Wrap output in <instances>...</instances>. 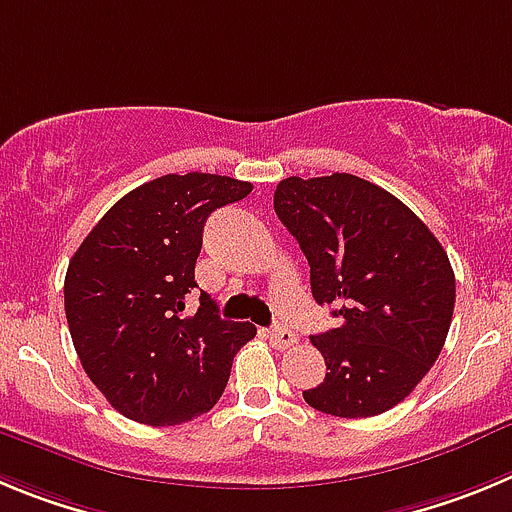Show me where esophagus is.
<instances>
[{
	"mask_svg": "<svg viewBox=\"0 0 512 512\" xmlns=\"http://www.w3.org/2000/svg\"><path fill=\"white\" fill-rule=\"evenodd\" d=\"M267 336H270V344H273V347H278V349H288V347H293V344L298 342L296 331L285 329V326H275V329L270 331Z\"/></svg>",
	"mask_w": 512,
	"mask_h": 512,
	"instance_id": "34e87169",
	"label": "esophagus"
}]
</instances>
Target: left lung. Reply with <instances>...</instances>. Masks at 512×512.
<instances>
[{
  "mask_svg": "<svg viewBox=\"0 0 512 512\" xmlns=\"http://www.w3.org/2000/svg\"><path fill=\"white\" fill-rule=\"evenodd\" d=\"M273 204L311 265L313 298L342 319L311 336L329 372L303 398L339 418L390 411L449 334L457 283L444 247L393 193L349 173L285 178Z\"/></svg>",
  "mask_w": 512,
  "mask_h": 512,
  "instance_id": "left-lung-1",
  "label": "left lung"
}]
</instances>
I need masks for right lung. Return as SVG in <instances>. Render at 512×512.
Instances as JSON below:
<instances>
[{"label":"right lung","mask_w":512,"mask_h":512,"mask_svg":"<svg viewBox=\"0 0 512 512\" xmlns=\"http://www.w3.org/2000/svg\"><path fill=\"white\" fill-rule=\"evenodd\" d=\"M252 183L214 173L160 176L117 201L68 262L66 319L73 347L104 398L147 426H176L211 411L232 359L257 329L224 321L206 293L183 316L214 209Z\"/></svg>","instance_id":"right-lung-1"}]
</instances>
